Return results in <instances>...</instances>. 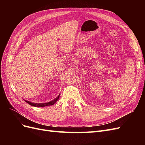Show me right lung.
Returning <instances> with one entry per match:
<instances>
[{
    "mask_svg": "<svg viewBox=\"0 0 145 145\" xmlns=\"http://www.w3.org/2000/svg\"><path fill=\"white\" fill-rule=\"evenodd\" d=\"M59 96H60V94L57 97L56 99H54V100H52L51 101H50V102H47V103H33V102H30V101H28V100H24L26 102H27V103H28L29 105H31V106H35V107H45V106H50V105H54L57 101L59 99Z\"/></svg>",
    "mask_w": 145,
    "mask_h": 145,
    "instance_id": "add662e5",
    "label": "right lung"
}]
</instances>
